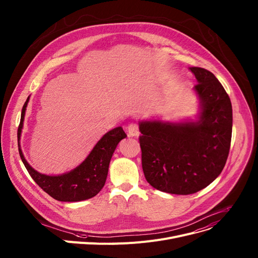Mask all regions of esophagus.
Masks as SVG:
<instances>
[{
    "instance_id": "1",
    "label": "esophagus",
    "mask_w": 258,
    "mask_h": 258,
    "mask_svg": "<svg viewBox=\"0 0 258 258\" xmlns=\"http://www.w3.org/2000/svg\"><path fill=\"white\" fill-rule=\"evenodd\" d=\"M127 135L130 137H138L140 132H139V125L137 123H130L126 127Z\"/></svg>"
}]
</instances>
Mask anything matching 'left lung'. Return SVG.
<instances>
[{
  "mask_svg": "<svg viewBox=\"0 0 258 258\" xmlns=\"http://www.w3.org/2000/svg\"><path fill=\"white\" fill-rule=\"evenodd\" d=\"M200 100L197 121H141L142 168L146 180L159 191L194 194L212 183L224 168L232 133L231 101L211 72L190 67Z\"/></svg>",
  "mask_w": 258,
  "mask_h": 258,
  "instance_id": "obj_1",
  "label": "left lung"
}]
</instances>
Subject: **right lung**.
I'll list each match as a JSON object with an SVG mask.
<instances>
[{"instance_id": "1", "label": "right lung", "mask_w": 258, "mask_h": 258, "mask_svg": "<svg viewBox=\"0 0 258 258\" xmlns=\"http://www.w3.org/2000/svg\"><path fill=\"white\" fill-rule=\"evenodd\" d=\"M30 97L27 98L22 110L21 122L17 130V144L21 159L29 174L42 190L58 201L77 202L94 197L105 185L110 161L118 143L126 134L121 126L113 128L102 136L86 160L70 172L61 175H45L34 170L26 161L21 149V135Z\"/></svg>"}]
</instances>
